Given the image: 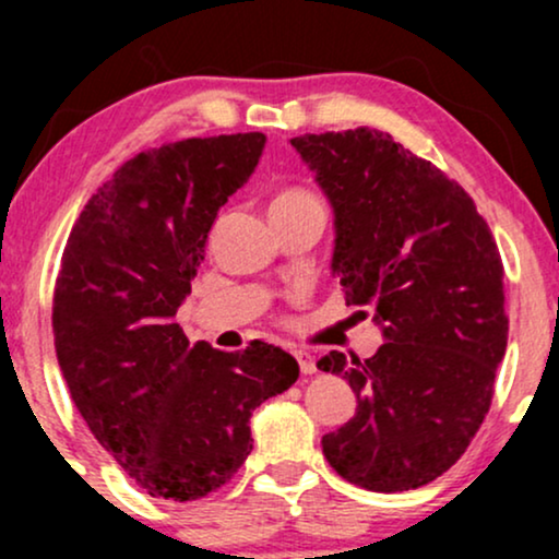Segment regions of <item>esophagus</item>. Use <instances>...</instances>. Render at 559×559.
<instances>
[{
  "label": "esophagus",
  "instance_id": "esophagus-1",
  "mask_svg": "<svg viewBox=\"0 0 559 559\" xmlns=\"http://www.w3.org/2000/svg\"><path fill=\"white\" fill-rule=\"evenodd\" d=\"M294 357H297V362H299V370L305 376H312V373H318V365H316V357L312 355H307V352H294Z\"/></svg>",
  "mask_w": 559,
  "mask_h": 559
}]
</instances>
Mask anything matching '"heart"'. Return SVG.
Returning a JSON list of instances; mask_svg holds the SVG:
<instances>
[{
    "label": "heart",
    "instance_id": "obj_1",
    "mask_svg": "<svg viewBox=\"0 0 559 559\" xmlns=\"http://www.w3.org/2000/svg\"><path fill=\"white\" fill-rule=\"evenodd\" d=\"M301 199H316L310 194V191H305V189H288V191H284V194H281L278 199H275L273 204H284V202H301Z\"/></svg>",
    "mask_w": 559,
    "mask_h": 559
}]
</instances>
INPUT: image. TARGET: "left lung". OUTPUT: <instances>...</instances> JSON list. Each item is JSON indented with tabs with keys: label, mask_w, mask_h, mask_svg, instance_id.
I'll return each instance as SVG.
<instances>
[{
	"label": "left lung",
	"mask_w": 559,
	"mask_h": 559,
	"mask_svg": "<svg viewBox=\"0 0 559 559\" xmlns=\"http://www.w3.org/2000/svg\"><path fill=\"white\" fill-rule=\"evenodd\" d=\"M292 146L331 202L346 305L373 310L383 333L368 360L318 362L357 394L323 454L368 491L418 489L463 457L489 413L507 349L497 241L463 186L389 133H305Z\"/></svg>",
	"instance_id": "obj_1"
}]
</instances>
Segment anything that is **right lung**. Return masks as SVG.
<instances>
[{"label": "right lung", "mask_w": 559, "mask_h": 559, "mask_svg": "<svg viewBox=\"0 0 559 559\" xmlns=\"http://www.w3.org/2000/svg\"><path fill=\"white\" fill-rule=\"evenodd\" d=\"M262 150L265 133H230L141 152L88 199L62 252V378L94 439L152 497L194 502L228 484L252 452L254 407L299 378L281 346H191L173 320L217 210Z\"/></svg>", "instance_id": "obj_1"}]
</instances>
